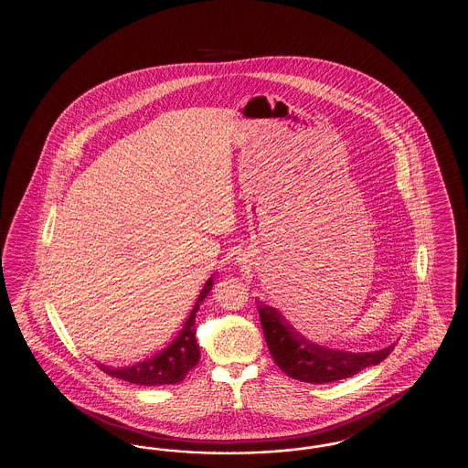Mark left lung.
<instances>
[{
    "label": "left lung",
    "instance_id": "1",
    "mask_svg": "<svg viewBox=\"0 0 468 468\" xmlns=\"http://www.w3.org/2000/svg\"><path fill=\"white\" fill-rule=\"evenodd\" d=\"M258 307L270 355L286 376L302 382L328 384L353 378L363 368L378 365L395 347V344H391L374 353H349L323 347L298 334L281 312L265 303Z\"/></svg>",
    "mask_w": 468,
    "mask_h": 468
}]
</instances>
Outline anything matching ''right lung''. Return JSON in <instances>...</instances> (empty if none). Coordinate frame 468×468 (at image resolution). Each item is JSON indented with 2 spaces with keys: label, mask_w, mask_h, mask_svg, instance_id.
<instances>
[{
  "label": "right lung",
  "mask_w": 468,
  "mask_h": 468,
  "mask_svg": "<svg viewBox=\"0 0 468 468\" xmlns=\"http://www.w3.org/2000/svg\"><path fill=\"white\" fill-rule=\"evenodd\" d=\"M214 286V275L205 282L200 296L186 319L180 334L172 340L168 347L159 351L154 356L147 357L144 361H138L130 367H107L98 365L105 374L112 378H122L126 382H132L136 386H165V384H178L189 374L193 367L200 361V347L197 344L195 336V319L197 312L200 309L203 300L208 296V292Z\"/></svg>",
  "instance_id": "1"
}]
</instances>
